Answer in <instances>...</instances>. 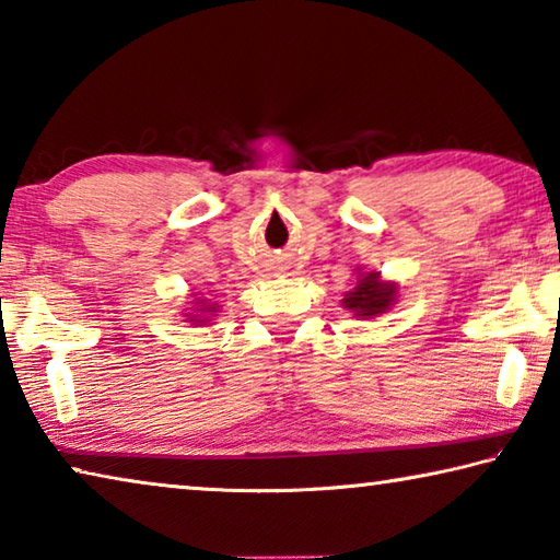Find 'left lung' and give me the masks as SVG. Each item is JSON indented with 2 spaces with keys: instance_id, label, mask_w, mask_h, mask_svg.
Here are the masks:
<instances>
[{
  "instance_id": "8db88e82",
  "label": "left lung",
  "mask_w": 560,
  "mask_h": 560,
  "mask_svg": "<svg viewBox=\"0 0 560 560\" xmlns=\"http://www.w3.org/2000/svg\"><path fill=\"white\" fill-rule=\"evenodd\" d=\"M397 296H400V283L383 279L381 271H363L358 267L355 287L346 291L340 303L353 318L368 320L387 314L397 303Z\"/></svg>"
}]
</instances>
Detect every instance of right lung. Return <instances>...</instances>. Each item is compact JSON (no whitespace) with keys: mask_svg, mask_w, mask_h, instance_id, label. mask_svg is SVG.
<instances>
[{"mask_svg":"<svg viewBox=\"0 0 560 560\" xmlns=\"http://www.w3.org/2000/svg\"><path fill=\"white\" fill-rule=\"evenodd\" d=\"M185 306H187V308H183V316H185V320H189V324H192V326L210 324V320L217 316V311H220V306H217L214 301L202 299L200 293H195L192 301H187Z\"/></svg>","mask_w":560,"mask_h":560,"instance_id":"1","label":"right lung"}]
</instances>
